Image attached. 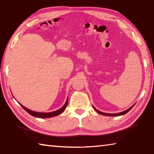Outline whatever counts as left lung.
<instances>
[{"instance_id":"8db88e82","label":"left lung","mask_w":154,"mask_h":154,"mask_svg":"<svg viewBox=\"0 0 154 154\" xmlns=\"http://www.w3.org/2000/svg\"><path fill=\"white\" fill-rule=\"evenodd\" d=\"M134 106H131V107H130V108H128V109H126V110H125V111H124V112H120V113H118V114H108V113H103V112H100V111H98V109H96L94 107V106H93V108H94V109L97 112L99 113V114H102V115L108 116H119L124 115V114H126V113H128V112H129V111L130 110V109H131V108H132L134 107Z\"/></svg>"}]
</instances>
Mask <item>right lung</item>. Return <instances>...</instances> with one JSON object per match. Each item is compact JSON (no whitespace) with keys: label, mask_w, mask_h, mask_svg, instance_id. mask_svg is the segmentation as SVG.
Wrapping results in <instances>:
<instances>
[{"label":"right lung","mask_w":154,"mask_h":154,"mask_svg":"<svg viewBox=\"0 0 154 154\" xmlns=\"http://www.w3.org/2000/svg\"><path fill=\"white\" fill-rule=\"evenodd\" d=\"M67 105H68V98L66 100V103H65V104L62 106L60 109H58V110L54 111V112H52L42 113V112H34L32 110H30V109L26 108V107H24V106L20 104V106L23 107V108L24 109H25V110L29 113V114H30L31 116H34V117L40 118H52V117L56 116L60 114L61 113H62L65 110V109H66V108Z\"/></svg>","instance_id":"obj_1"}]
</instances>
